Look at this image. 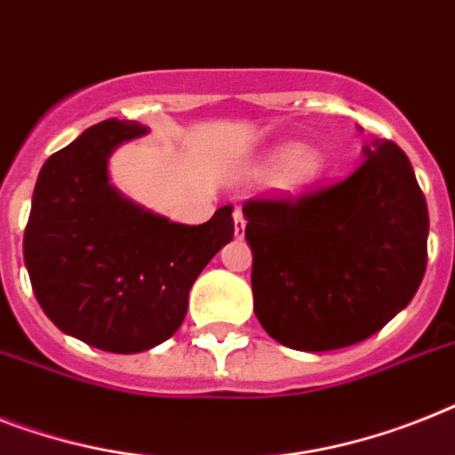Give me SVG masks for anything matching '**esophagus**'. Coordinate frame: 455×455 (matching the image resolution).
<instances>
[{"label": "esophagus", "instance_id": "esophagus-1", "mask_svg": "<svg viewBox=\"0 0 455 455\" xmlns=\"http://www.w3.org/2000/svg\"><path fill=\"white\" fill-rule=\"evenodd\" d=\"M234 228H235V235L243 238V234H245V215H243V210L238 208H235L234 212Z\"/></svg>", "mask_w": 455, "mask_h": 455}]
</instances>
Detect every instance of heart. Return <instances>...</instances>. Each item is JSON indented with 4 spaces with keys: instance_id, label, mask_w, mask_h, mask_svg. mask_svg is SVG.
I'll list each match as a JSON object with an SVG mask.
<instances>
[{
    "instance_id": "heart-1",
    "label": "heart",
    "mask_w": 455,
    "mask_h": 455,
    "mask_svg": "<svg viewBox=\"0 0 455 455\" xmlns=\"http://www.w3.org/2000/svg\"><path fill=\"white\" fill-rule=\"evenodd\" d=\"M327 161L323 151L308 149L297 142H285L266 156L261 172L278 175V189L283 194H304L323 180Z\"/></svg>"
}]
</instances>
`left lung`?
<instances>
[{"label": "left lung", "mask_w": 455, "mask_h": 455, "mask_svg": "<svg viewBox=\"0 0 455 455\" xmlns=\"http://www.w3.org/2000/svg\"><path fill=\"white\" fill-rule=\"evenodd\" d=\"M362 156L330 189L243 208L254 315L287 348L364 341L407 308L426 275L430 220L407 154L371 140Z\"/></svg>", "instance_id": "obj_1"}]
</instances>
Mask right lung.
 Listing matches in <instances>:
<instances>
[{
    "label": "right lung",
    "mask_w": 455,
    "mask_h": 455,
    "mask_svg": "<svg viewBox=\"0 0 455 455\" xmlns=\"http://www.w3.org/2000/svg\"><path fill=\"white\" fill-rule=\"evenodd\" d=\"M147 132L138 121L107 119L55 151L36 177L23 240L48 320L93 348L124 355L180 330L191 285L234 238L231 205L187 227L109 182L114 149Z\"/></svg>",
    "instance_id": "obj_1"
}]
</instances>
